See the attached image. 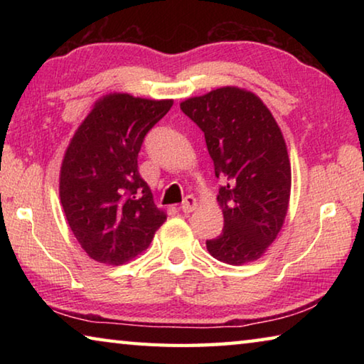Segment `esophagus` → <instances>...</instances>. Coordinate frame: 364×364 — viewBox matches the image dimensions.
<instances>
[{
	"mask_svg": "<svg viewBox=\"0 0 364 364\" xmlns=\"http://www.w3.org/2000/svg\"><path fill=\"white\" fill-rule=\"evenodd\" d=\"M196 207H197V200H196V197H193V196H188L186 199H184V202H183L181 210H183V213H191V212H194V210H196Z\"/></svg>",
	"mask_w": 364,
	"mask_h": 364,
	"instance_id": "34e87169",
	"label": "esophagus"
}]
</instances>
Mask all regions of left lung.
Masks as SVG:
<instances>
[{"mask_svg":"<svg viewBox=\"0 0 364 364\" xmlns=\"http://www.w3.org/2000/svg\"><path fill=\"white\" fill-rule=\"evenodd\" d=\"M180 107L204 132L215 175L226 178L217 196L223 232L207 241L208 254L234 267L255 262L279 234L291 199V160L278 122L260 97L237 86Z\"/></svg>","mask_w":364,"mask_h":364,"instance_id":"obj_1","label":"left lung"}]
</instances>
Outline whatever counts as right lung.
I'll list each match as a JSON object with an SVG mask.
<instances>
[{"instance_id": "add662e5", "label": "right lung", "mask_w": 364, "mask_h": 364, "mask_svg": "<svg viewBox=\"0 0 364 364\" xmlns=\"http://www.w3.org/2000/svg\"><path fill=\"white\" fill-rule=\"evenodd\" d=\"M173 100L109 93L95 102L67 146L59 196L67 223L93 260L123 264L149 247L167 220L139 176L147 132Z\"/></svg>"}]
</instances>
